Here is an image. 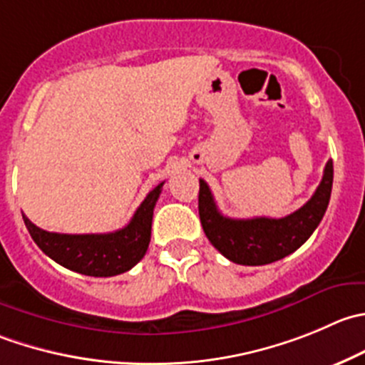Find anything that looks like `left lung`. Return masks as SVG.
I'll list each match as a JSON object with an SVG mask.
<instances>
[{
  "mask_svg": "<svg viewBox=\"0 0 365 365\" xmlns=\"http://www.w3.org/2000/svg\"><path fill=\"white\" fill-rule=\"evenodd\" d=\"M331 183L334 162L328 160L314 196L291 215L232 219L217 210L210 189L205 180H200L197 208L201 226L212 246L228 260L242 265L271 264L291 255L312 235L328 208Z\"/></svg>",
  "mask_w": 365,
  "mask_h": 365,
  "instance_id": "1",
  "label": "left lung"
}]
</instances>
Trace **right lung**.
Segmentation results:
<instances>
[{
    "mask_svg": "<svg viewBox=\"0 0 365 365\" xmlns=\"http://www.w3.org/2000/svg\"><path fill=\"white\" fill-rule=\"evenodd\" d=\"M164 182L146 196L125 228L110 233L67 235L53 233L35 226L23 214L31 239L49 258L63 267L87 277H115L130 271L146 255L151 239L153 208Z\"/></svg>",
    "mask_w": 365,
    "mask_h": 365,
    "instance_id": "obj_1",
    "label": "right lung"
}]
</instances>
